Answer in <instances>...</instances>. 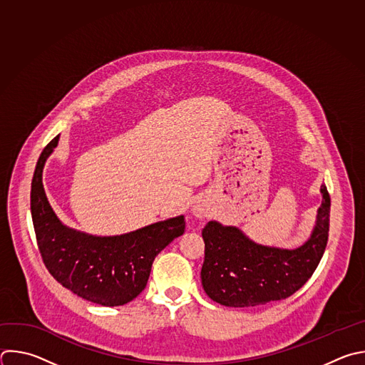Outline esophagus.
<instances>
[{
	"mask_svg": "<svg viewBox=\"0 0 365 365\" xmlns=\"http://www.w3.org/2000/svg\"><path fill=\"white\" fill-rule=\"evenodd\" d=\"M192 215L195 216V217H199V219H202V217H207V216H210V213H212V207H210V205L207 203V200H205V199H199V200H196L195 203H193V206H192Z\"/></svg>",
	"mask_w": 365,
	"mask_h": 365,
	"instance_id": "1",
	"label": "esophagus"
}]
</instances>
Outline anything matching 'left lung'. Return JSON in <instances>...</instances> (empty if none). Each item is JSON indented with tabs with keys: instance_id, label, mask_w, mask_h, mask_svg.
I'll return each instance as SVG.
<instances>
[{
	"instance_id": "8db88e82",
	"label": "left lung",
	"mask_w": 365,
	"mask_h": 365,
	"mask_svg": "<svg viewBox=\"0 0 365 365\" xmlns=\"http://www.w3.org/2000/svg\"><path fill=\"white\" fill-rule=\"evenodd\" d=\"M321 193L314 230L297 250L264 247L236 226L207 222L202 230L205 261L200 271L207 297L225 307L244 308L297 292L312 277L327 247L331 199L325 185Z\"/></svg>"
}]
</instances>
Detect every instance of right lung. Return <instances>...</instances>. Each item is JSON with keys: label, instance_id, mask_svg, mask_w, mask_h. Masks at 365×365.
Listing matches in <instances>:
<instances>
[{"label": "right lung", "instance_id": "1", "mask_svg": "<svg viewBox=\"0 0 365 365\" xmlns=\"http://www.w3.org/2000/svg\"><path fill=\"white\" fill-rule=\"evenodd\" d=\"M57 145L58 136L44 148L31 182V216L43 262L58 284L80 298L104 307L125 305L146 288L160 251L183 235L185 216L117 236H94L66 226L43 186L46 160Z\"/></svg>", "mask_w": 365, "mask_h": 365}]
</instances>
